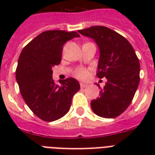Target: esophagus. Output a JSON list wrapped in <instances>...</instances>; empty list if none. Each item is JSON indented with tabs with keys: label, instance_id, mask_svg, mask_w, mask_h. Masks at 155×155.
<instances>
[{
	"label": "esophagus",
	"instance_id": "obj_1",
	"mask_svg": "<svg viewBox=\"0 0 155 155\" xmlns=\"http://www.w3.org/2000/svg\"><path fill=\"white\" fill-rule=\"evenodd\" d=\"M87 86V84H83V83H81L80 84V87H82V88H84V87H86Z\"/></svg>",
	"mask_w": 155,
	"mask_h": 155
}]
</instances>
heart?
<instances>
[{"instance_id": "obj_1", "label": "heart", "mask_w": 155, "mask_h": 155, "mask_svg": "<svg viewBox=\"0 0 155 155\" xmlns=\"http://www.w3.org/2000/svg\"><path fill=\"white\" fill-rule=\"evenodd\" d=\"M74 75L79 80H85L88 75V71L84 68H79L75 71Z\"/></svg>"}]
</instances>
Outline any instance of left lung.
Here are the masks:
<instances>
[{
  "label": "left lung",
  "mask_w": 155,
  "mask_h": 155,
  "mask_svg": "<svg viewBox=\"0 0 155 155\" xmlns=\"http://www.w3.org/2000/svg\"><path fill=\"white\" fill-rule=\"evenodd\" d=\"M93 38L100 49L97 75L105 77L100 97L91 101L92 111L104 118H114L129 107L140 82V63L134 49L125 37L101 25L79 30Z\"/></svg>",
  "instance_id": "1"
}]
</instances>
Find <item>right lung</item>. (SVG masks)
I'll return each mask as SVG.
<instances>
[{"mask_svg":"<svg viewBox=\"0 0 155 155\" xmlns=\"http://www.w3.org/2000/svg\"><path fill=\"white\" fill-rule=\"evenodd\" d=\"M77 32L47 30L41 33L24 48L18 58L16 80L21 97L30 110L45 121L63 117L71 108L73 96L80 90L74 78L56 85L52 68L61 62L63 45Z\"/></svg>","mask_w":155,"mask_h":155,"instance_id":"obj_1","label":"right lung"}]
</instances>
